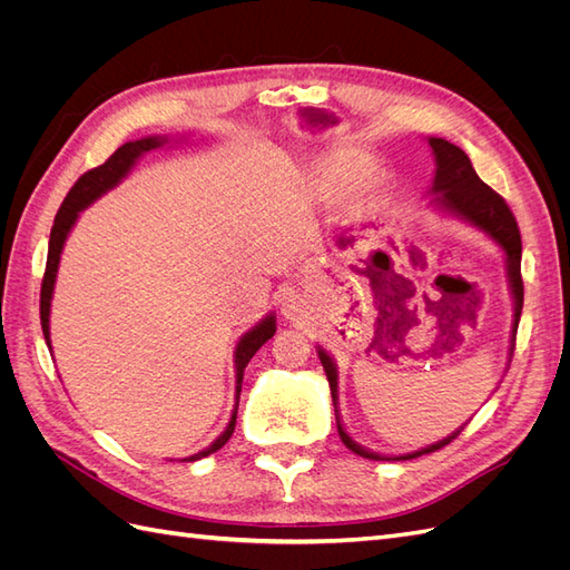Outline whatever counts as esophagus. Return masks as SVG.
<instances>
[{"instance_id": "obj_1", "label": "esophagus", "mask_w": 570, "mask_h": 570, "mask_svg": "<svg viewBox=\"0 0 570 570\" xmlns=\"http://www.w3.org/2000/svg\"><path fill=\"white\" fill-rule=\"evenodd\" d=\"M281 314L289 321H299L304 314V299L295 295V292H289V295H285L281 302Z\"/></svg>"}]
</instances>
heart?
I'll return each instance as SVG.
<instances>
[{"label":"heart","instance_id":"obj_1","mask_svg":"<svg viewBox=\"0 0 570 570\" xmlns=\"http://www.w3.org/2000/svg\"><path fill=\"white\" fill-rule=\"evenodd\" d=\"M368 166H371V157L366 151L342 147L325 154L323 159H318L312 166V170H308V185H312V193L318 199L327 202V199H337L356 179L357 183L352 187V197L356 202H364L373 197L377 193V187H381V176H377L375 170H367L364 177L357 178L360 170Z\"/></svg>","mask_w":570,"mask_h":570}]
</instances>
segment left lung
Returning <instances> with one entry per match:
<instances>
[{"mask_svg": "<svg viewBox=\"0 0 570 570\" xmlns=\"http://www.w3.org/2000/svg\"><path fill=\"white\" fill-rule=\"evenodd\" d=\"M428 145L433 147V154H435V180H433V189H430V193L435 195L433 202L440 206L442 212L452 214V216H456L465 223H471V226H475L485 235H490L494 243L502 247L504 254H507V273H509V285H511V295H513V325H511V342H513L515 331H519L521 308H523L521 230H519V223H515V218L509 209V204L502 197H499L490 185H485L478 178L475 168H473L471 159L465 157L463 149H459L452 142L442 140V137H430ZM318 358H321L323 371L327 375V383H331L340 440L354 454L364 456V459H373V461H406V459H416L421 454H430V452L442 450L444 444H450L461 433V430H456V433H452L450 438H444L435 444H428L425 450L411 452V454H400V456H383V454L364 450V446L356 444L347 435V430H344L342 423H340V416H337V368L333 364V358L327 356V352L321 350V347H318Z\"/></svg>", "mask_w": 570, "mask_h": 570, "instance_id": "obj_1", "label": "left lung"}]
</instances>
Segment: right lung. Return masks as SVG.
I'll return each instance as SVG.
<instances>
[{"mask_svg": "<svg viewBox=\"0 0 570 570\" xmlns=\"http://www.w3.org/2000/svg\"><path fill=\"white\" fill-rule=\"evenodd\" d=\"M164 142H168L166 137H142V140H135V142H126L124 147H118L111 157L88 170V174H82L78 178V183L71 187V193L66 195L61 209L57 212L55 218V226H51V235H49V252H47V268H45V278H42V289H40V323H42V333L47 340V347L49 344V306H51V292H55V281H57V271H59V258H61V249L68 233L76 226V220L80 216V212L85 206H90L95 199H99L105 193H109L111 187H116L120 180L128 176V170L135 166V161L142 157V154L151 151L161 147ZM275 335V316H266L262 323H256L249 333L243 335V340L237 342L235 347V377H237V385H235V409H233V416L228 428L223 430V433L202 450L199 454H193L189 459L183 461H197L209 456L214 452H218L223 444H226L233 435L235 430V419H237V404H239V392H243V375L245 368L249 364V358L262 350V344L268 342Z\"/></svg>", "mask_w": 570, "mask_h": 570, "instance_id": "obj_1", "label": "right lung"}]
</instances>
